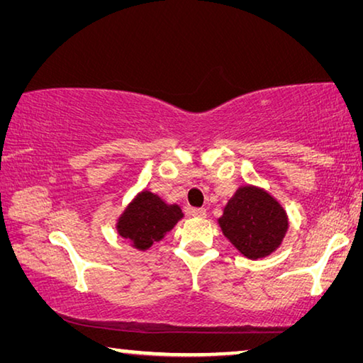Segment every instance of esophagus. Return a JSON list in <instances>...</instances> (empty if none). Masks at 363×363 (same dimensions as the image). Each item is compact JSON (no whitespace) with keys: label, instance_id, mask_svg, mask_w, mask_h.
<instances>
[{"label":"esophagus","instance_id":"obj_1","mask_svg":"<svg viewBox=\"0 0 363 363\" xmlns=\"http://www.w3.org/2000/svg\"><path fill=\"white\" fill-rule=\"evenodd\" d=\"M190 214H192V216H195V218H205L206 210H205V208H192V210H190Z\"/></svg>","mask_w":363,"mask_h":363}]
</instances>
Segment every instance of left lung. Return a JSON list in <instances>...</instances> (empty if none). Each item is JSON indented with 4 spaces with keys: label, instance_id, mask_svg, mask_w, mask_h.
I'll return each mask as SVG.
<instances>
[{
    "label": "left lung",
    "instance_id": "8db88e82",
    "mask_svg": "<svg viewBox=\"0 0 363 363\" xmlns=\"http://www.w3.org/2000/svg\"><path fill=\"white\" fill-rule=\"evenodd\" d=\"M218 223L227 240L248 259H261L277 251L290 227L280 201L251 184L237 189Z\"/></svg>",
    "mask_w": 363,
    "mask_h": 363
}]
</instances>
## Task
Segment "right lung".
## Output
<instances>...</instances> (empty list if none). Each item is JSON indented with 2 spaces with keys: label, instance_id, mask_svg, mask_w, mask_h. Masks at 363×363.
<instances>
[{
  "label": "right lung",
  "instance_id": "add662e5",
  "mask_svg": "<svg viewBox=\"0 0 363 363\" xmlns=\"http://www.w3.org/2000/svg\"><path fill=\"white\" fill-rule=\"evenodd\" d=\"M184 218L179 205L167 203L162 196L143 190L128 203L116 219V232L126 238L133 248L149 250Z\"/></svg>",
  "mask_w": 363,
  "mask_h": 363
}]
</instances>
